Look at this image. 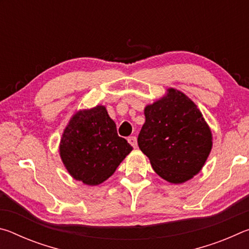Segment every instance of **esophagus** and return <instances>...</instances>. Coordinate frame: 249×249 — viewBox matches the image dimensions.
Listing matches in <instances>:
<instances>
[{"instance_id":"obj_1","label":"esophagus","mask_w":249,"mask_h":249,"mask_svg":"<svg viewBox=\"0 0 249 249\" xmlns=\"http://www.w3.org/2000/svg\"><path fill=\"white\" fill-rule=\"evenodd\" d=\"M127 141H128L129 144L134 147V148H136V147H137V138L136 137L130 136V137L127 138Z\"/></svg>"}]
</instances>
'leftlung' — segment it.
<instances>
[{"label": "left lung", "mask_w": 249, "mask_h": 249, "mask_svg": "<svg viewBox=\"0 0 249 249\" xmlns=\"http://www.w3.org/2000/svg\"><path fill=\"white\" fill-rule=\"evenodd\" d=\"M144 113L137 142L156 174L176 184L199 174L212 149V133L196 105L170 88Z\"/></svg>", "instance_id": "8db88e82"}]
</instances>
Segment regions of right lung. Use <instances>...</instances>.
I'll use <instances>...</instances> for the list:
<instances>
[{"mask_svg": "<svg viewBox=\"0 0 249 249\" xmlns=\"http://www.w3.org/2000/svg\"><path fill=\"white\" fill-rule=\"evenodd\" d=\"M133 147L117 135L103 105L78 111L62 134L59 153L71 177L98 185L114 174Z\"/></svg>", "mask_w": 249, "mask_h": 249, "instance_id": "obj_1", "label": "right lung"}]
</instances>
